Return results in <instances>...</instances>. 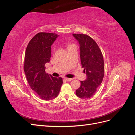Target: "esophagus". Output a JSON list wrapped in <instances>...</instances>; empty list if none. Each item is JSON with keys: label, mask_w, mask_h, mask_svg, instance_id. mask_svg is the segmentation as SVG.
Masks as SVG:
<instances>
[{"label": "esophagus", "mask_w": 135, "mask_h": 135, "mask_svg": "<svg viewBox=\"0 0 135 135\" xmlns=\"http://www.w3.org/2000/svg\"><path fill=\"white\" fill-rule=\"evenodd\" d=\"M64 80L66 81H70L72 80V79L71 78H65Z\"/></svg>", "instance_id": "34e87169"}]
</instances>
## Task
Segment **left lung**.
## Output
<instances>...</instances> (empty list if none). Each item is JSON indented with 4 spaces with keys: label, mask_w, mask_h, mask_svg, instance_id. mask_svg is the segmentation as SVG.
Listing matches in <instances>:
<instances>
[{
    "label": "left lung",
    "mask_w": 135,
    "mask_h": 135,
    "mask_svg": "<svg viewBox=\"0 0 135 135\" xmlns=\"http://www.w3.org/2000/svg\"><path fill=\"white\" fill-rule=\"evenodd\" d=\"M79 44L81 68L86 74L85 80L80 81V86L76 95L81 99L91 97L101 85L104 75V62L103 54L97 44L87 35L73 34Z\"/></svg>",
    "instance_id": "8db88e82"
}]
</instances>
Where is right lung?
Instances as JSON below:
<instances>
[{
    "instance_id": "obj_1",
    "label": "right lung",
    "mask_w": 135,
    "mask_h": 135,
    "mask_svg": "<svg viewBox=\"0 0 135 135\" xmlns=\"http://www.w3.org/2000/svg\"><path fill=\"white\" fill-rule=\"evenodd\" d=\"M59 35L39 32L28 43L25 55L23 70L32 90L44 100L55 99L60 92L62 79L46 73L45 64L50 62L51 46Z\"/></svg>"
}]
</instances>
